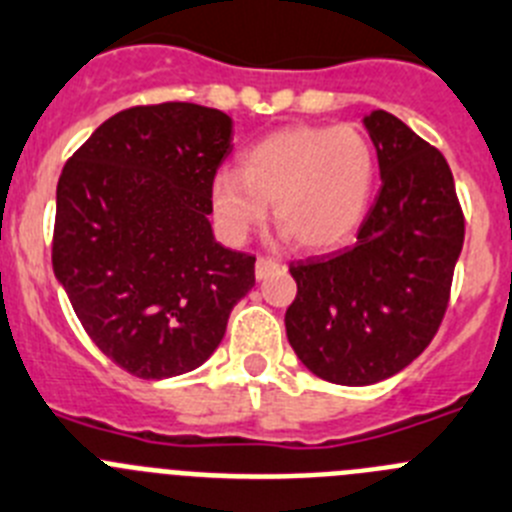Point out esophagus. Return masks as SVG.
I'll return each mask as SVG.
<instances>
[{"mask_svg": "<svg viewBox=\"0 0 512 512\" xmlns=\"http://www.w3.org/2000/svg\"><path fill=\"white\" fill-rule=\"evenodd\" d=\"M280 267H283V265H280L278 260H270V257H257V265H255L257 280H265L267 275L278 273Z\"/></svg>", "mask_w": 512, "mask_h": 512, "instance_id": "1", "label": "esophagus"}]
</instances>
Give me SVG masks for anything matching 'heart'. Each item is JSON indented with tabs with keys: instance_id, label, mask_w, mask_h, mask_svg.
Returning a JSON list of instances; mask_svg holds the SVG:
<instances>
[{
	"instance_id": "b5f03b06",
	"label": "heart",
	"mask_w": 512,
	"mask_h": 512,
	"mask_svg": "<svg viewBox=\"0 0 512 512\" xmlns=\"http://www.w3.org/2000/svg\"><path fill=\"white\" fill-rule=\"evenodd\" d=\"M375 176V150L354 124L288 127L250 147L242 173H216L211 209L224 237L242 242L275 204V219L298 245L331 250L362 222Z\"/></svg>"
}]
</instances>
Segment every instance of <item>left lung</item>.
I'll list each match as a JSON object with an SVG mask.
<instances>
[{
  "label": "left lung",
  "mask_w": 512,
  "mask_h": 512,
  "mask_svg": "<svg viewBox=\"0 0 512 512\" xmlns=\"http://www.w3.org/2000/svg\"><path fill=\"white\" fill-rule=\"evenodd\" d=\"M362 122L380 163L375 204L352 247L290 265L298 293L285 311L298 359L349 388L388 380L431 344L464 245L444 155L382 109Z\"/></svg>",
  "instance_id": "8db88e82"
}]
</instances>
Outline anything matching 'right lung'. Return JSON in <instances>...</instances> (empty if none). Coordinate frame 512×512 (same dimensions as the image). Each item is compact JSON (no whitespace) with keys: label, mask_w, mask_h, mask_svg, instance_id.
Wrapping results in <instances>:
<instances>
[{"label":"right lung","mask_w":512,"mask_h":512,"mask_svg":"<svg viewBox=\"0 0 512 512\" xmlns=\"http://www.w3.org/2000/svg\"><path fill=\"white\" fill-rule=\"evenodd\" d=\"M232 147V117L165 101L109 117L58 178L55 278L91 342L142 380L204 365L255 285V257L209 222Z\"/></svg>","instance_id":"right-lung-1"}]
</instances>
